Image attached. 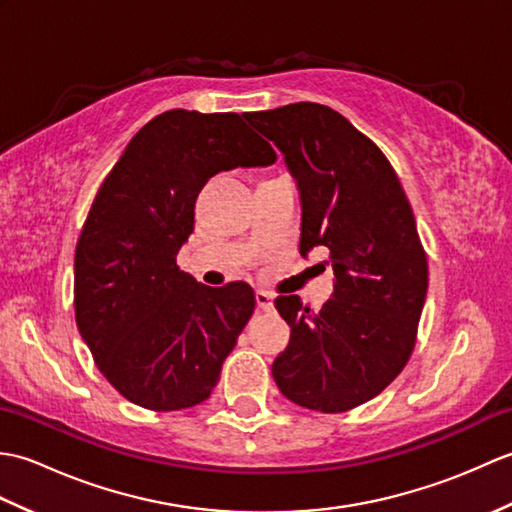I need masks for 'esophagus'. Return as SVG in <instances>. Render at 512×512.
Listing matches in <instances>:
<instances>
[{
  "label": "esophagus",
  "instance_id": "1",
  "mask_svg": "<svg viewBox=\"0 0 512 512\" xmlns=\"http://www.w3.org/2000/svg\"><path fill=\"white\" fill-rule=\"evenodd\" d=\"M255 301H257V308H259V310H264V312L273 310V295H270V292L257 290V292H255Z\"/></svg>",
  "mask_w": 512,
  "mask_h": 512
}]
</instances>
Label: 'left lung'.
Returning a JSON list of instances; mask_svg holds the SVG:
<instances>
[{"label": "left lung", "mask_w": 512, "mask_h": 512, "mask_svg": "<svg viewBox=\"0 0 512 512\" xmlns=\"http://www.w3.org/2000/svg\"><path fill=\"white\" fill-rule=\"evenodd\" d=\"M244 118L297 178L301 255L323 246L336 275L319 312L297 295L275 299L290 343L273 378L299 407L350 411L378 396L416 345L429 286L416 217L387 156L332 107L292 103Z\"/></svg>", "instance_id": "1"}]
</instances>
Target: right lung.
I'll use <instances>...</instances> for the list:
<instances>
[{
	"label": "right lung",
	"instance_id": "right-lung-1",
	"mask_svg": "<svg viewBox=\"0 0 512 512\" xmlns=\"http://www.w3.org/2000/svg\"><path fill=\"white\" fill-rule=\"evenodd\" d=\"M275 149L235 112L169 110L129 140L101 182L74 253V319L96 367L134 405H200L255 310L244 281L195 284L176 257L217 171L264 167Z\"/></svg>",
	"mask_w": 512,
	"mask_h": 512
}]
</instances>
